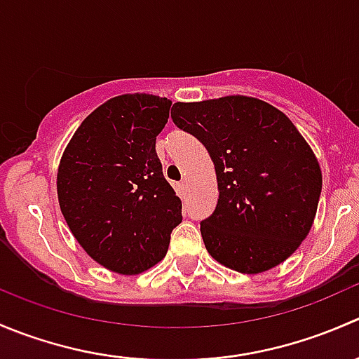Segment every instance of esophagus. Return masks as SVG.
<instances>
[{
    "mask_svg": "<svg viewBox=\"0 0 359 359\" xmlns=\"http://www.w3.org/2000/svg\"><path fill=\"white\" fill-rule=\"evenodd\" d=\"M177 189H179V193L180 194H184L187 191V180L184 179V180H180L179 184H177Z\"/></svg>",
    "mask_w": 359,
    "mask_h": 359,
    "instance_id": "esophagus-1",
    "label": "esophagus"
}]
</instances>
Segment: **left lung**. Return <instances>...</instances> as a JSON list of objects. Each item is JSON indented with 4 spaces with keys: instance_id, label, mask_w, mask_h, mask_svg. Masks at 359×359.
Segmentation results:
<instances>
[{
    "instance_id": "1",
    "label": "left lung",
    "mask_w": 359,
    "mask_h": 359,
    "mask_svg": "<svg viewBox=\"0 0 359 359\" xmlns=\"http://www.w3.org/2000/svg\"><path fill=\"white\" fill-rule=\"evenodd\" d=\"M172 119L215 165L219 200L200 226L210 255L245 274L287 260L309 233L321 194L320 165L295 125L243 95L177 102Z\"/></svg>"
}]
</instances>
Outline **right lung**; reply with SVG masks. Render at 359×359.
Listing matches in <instances>:
<instances>
[{"mask_svg": "<svg viewBox=\"0 0 359 359\" xmlns=\"http://www.w3.org/2000/svg\"><path fill=\"white\" fill-rule=\"evenodd\" d=\"M170 106L147 93L114 97L79 125L60 159L57 194L69 229L114 273L158 264L182 222V203L156 154Z\"/></svg>", "mask_w": 359, "mask_h": 359, "instance_id": "obj_1", "label": "right lung"}]
</instances>
